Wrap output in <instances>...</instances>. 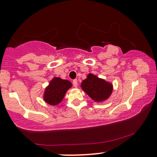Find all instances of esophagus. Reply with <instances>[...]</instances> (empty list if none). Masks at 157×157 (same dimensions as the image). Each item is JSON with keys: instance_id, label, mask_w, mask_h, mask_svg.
<instances>
[{"instance_id": "obj_1", "label": "esophagus", "mask_w": 157, "mask_h": 157, "mask_svg": "<svg viewBox=\"0 0 157 157\" xmlns=\"http://www.w3.org/2000/svg\"><path fill=\"white\" fill-rule=\"evenodd\" d=\"M72 85H73L74 87H78V80L77 79H74L72 81Z\"/></svg>"}]
</instances>
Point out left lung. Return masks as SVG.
I'll use <instances>...</instances> for the list:
<instances>
[{"instance_id": "8db88e82", "label": "left lung", "mask_w": 157, "mask_h": 157, "mask_svg": "<svg viewBox=\"0 0 157 157\" xmlns=\"http://www.w3.org/2000/svg\"><path fill=\"white\" fill-rule=\"evenodd\" d=\"M82 90L96 102L108 99L113 91L112 84L100 79L93 74H89L85 80L82 82Z\"/></svg>"}]
</instances>
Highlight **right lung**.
<instances>
[{
  "label": "right lung",
  "mask_w": 157,
  "mask_h": 157,
  "mask_svg": "<svg viewBox=\"0 0 157 157\" xmlns=\"http://www.w3.org/2000/svg\"><path fill=\"white\" fill-rule=\"evenodd\" d=\"M72 86V83L66 79L53 78L44 92V99L47 104L56 106L65 97V93Z\"/></svg>",
  "instance_id": "obj_1"
}]
</instances>
